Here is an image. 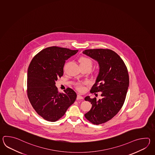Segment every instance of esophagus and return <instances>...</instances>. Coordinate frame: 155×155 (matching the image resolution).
<instances>
[{
	"label": "esophagus",
	"mask_w": 155,
	"mask_h": 155,
	"mask_svg": "<svg viewBox=\"0 0 155 155\" xmlns=\"http://www.w3.org/2000/svg\"><path fill=\"white\" fill-rule=\"evenodd\" d=\"M84 97H82V96L80 95H78L77 96V97H76V100H83Z\"/></svg>",
	"instance_id": "esophagus-1"
}]
</instances>
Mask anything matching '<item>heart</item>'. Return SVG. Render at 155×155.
Instances as JSON below:
<instances>
[{
	"mask_svg": "<svg viewBox=\"0 0 155 155\" xmlns=\"http://www.w3.org/2000/svg\"><path fill=\"white\" fill-rule=\"evenodd\" d=\"M79 62L80 66H87L90 69L92 67V64H93L92 60L90 59V58H87V57L80 58L79 59ZM76 87V89L78 90L79 91H82L84 89V87L83 86V84H81V83L77 84Z\"/></svg>",
	"mask_w": 155,
	"mask_h": 155,
	"instance_id": "obj_1",
	"label": "heart"
}]
</instances>
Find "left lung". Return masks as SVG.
<instances>
[{"instance_id": "left-lung-1", "label": "left lung", "mask_w": 155, "mask_h": 155, "mask_svg": "<svg viewBox=\"0 0 155 155\" xmlns=\"http://www.w3.org/2000/svg\"><path fill=\"white\" fill-rule=\"evenodd\" d=\"M82 53L97 61L100 68L90 92H101L102 99L97 100L89 96L85 98L92 104L85 117L97 125L110 120L121 109L129 87V74L122 59L111 50L87 49Z\"/></svg>"}]
</instances>
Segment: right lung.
Returning a JSON list of instances; mask_svg holds the SVG:
<instances>
[{
	"instance_id": "add662e5",
	"label": "right lung",
	"mask_w": 155,
	"mask_h": 155,
	"mask_svg": "<svg viewBox=\"0 0 155 155\" xmlns=\"http://www.w3.org/2000/svg\"><path fill=\"white\" fill-rule=\"evenodd\" d=\"M78 50L51 46L42 50L33 58L28 70L27 94L38 115L50 122L62 117L75 102L76 94L67 88L59 92L55 81L63 75L65 60Z\"/></svg>"
}]
</instances>
